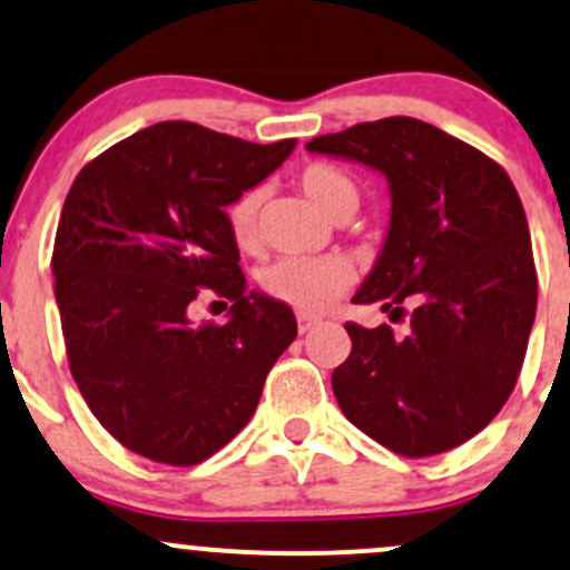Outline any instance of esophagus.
<instances>
[{
	"mask_svg": "<svg viewBox=\"0 0 570 570\" xmlns=\"http://www.w3.org/2000/svg\"><path fill=\"white\" fill-rule=\"evenodd\" d=\"M296 320H298V334H309V331L320 323V320L312 317V315H298Z\"/></svg>",
	"mask_w": 570,
	"mask_h": 570,
	"instance_id": "34e87169",
	"label": "esophagus"
}]
</instances>
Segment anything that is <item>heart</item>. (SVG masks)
Returning a JSON list of instances; mask_svg holds the SVG:
<instances>
[{"label":"heart","mask_w":570,"mask_h":570,"mask_svg":"<svg viewBox=\"0 0 570 570\" xmlns=\"http://www.w3.org/2000/svg\"><path fill=\"white\" fill-rule=\"evenodd\" d=\"M298 185L328 217L350 213L357 207V188L342 169L331 164L306 166ZM264 204V190L250 188L228 204L226 223L234 245L250 253L258 245V215ZM355 283L353 261L344 255H320V258H283L261 272V287L268 298L302 312L320 315Z\"/></svg>","instance_id":"obj_1"}]
</instances>
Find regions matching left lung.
Segmentation results:
<instances>
[{"label":"left lung","mask_w":570,"mask_h":570,"mask_svg":"<svg viewBox=\"0 0 570 570\" xmlns=\"http://www.w3.org/2000/svg\"><path fill=\"white\" fill-rule=\"evenodd\" d=\"M380 171L390 188L385 245L355 304L404 317L347 323L353 353L331 376L344 417L406 458L452 450L501 412L535 320L528 217L509 175L476 147L417 118H382L306 142Z\"/></svg>","instance_id":"left-lung-1"}]
</instances>
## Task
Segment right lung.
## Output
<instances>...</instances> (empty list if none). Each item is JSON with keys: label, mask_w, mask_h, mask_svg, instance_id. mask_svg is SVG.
I'll return each instance as SVG.
<instances>
[{"label": "right lung", "mask_w": 570, "mask_h": 570, "mask_svg": "<svg viewBox=\"0 0 570 570\" xmlns=\"http://www.w3.org/2000/svg\"><path fill=\"white\" fill-rule=\"evenodd\" d=\"M293 147L164 120L94 158L69 188L53 247L69 368L96 420L137 455H215L296 338L291 306L247 293L226 223L228 204ZM199 286L233 302L223 326L189 323Z\"/></svg>", "instance_id": "add662e5"}]
</instances>
